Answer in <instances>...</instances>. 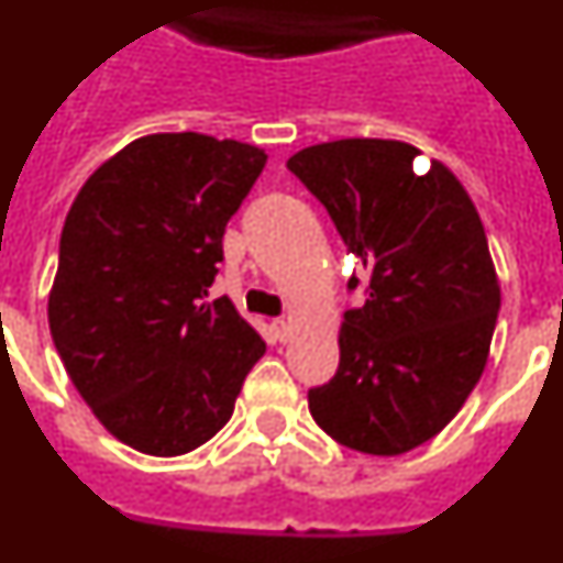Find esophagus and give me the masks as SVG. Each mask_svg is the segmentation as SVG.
<instances>
[{
  "label": "esophagus",
  "instance_id": "34e87169",
  "mask_svg": "<svg viewBox=\"0 0 563 563\" xmlns=\"http://www.w3.org/2000/svg\"><path fill=\"white\" fill-rule=\"evenodd\" d=\"M273 335H276V341H290V321H285V318H273Z\"/></svg>",
  "mask_w": 563,
  "mask_h": 563
}]
</instances>
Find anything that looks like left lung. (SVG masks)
Returning <instances> with one entry per match:
<instances>
[{
    "label": "left lung",
    "mask_w": 563,
    "mask_h": 563,
    "mask_svg": "<svg viewBox=\"0 0 563 563\" xmlns=\"http://www.w3.org/2000/svg\"><path fill=\"white\" fill-rule=\"evenodd\" d=\"M417 157L411 143L346 137L287 161L369 271L363 307L343 312L335 377L307 395L312 420L361 454H406L454 420L501 305L476 206L449 166L417 174Z\"/></svg>",
    "instance_id": "obj_1"
}]
</instances>
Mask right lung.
<instances>
[{
	"label": "right lung",
	"instance_id": "right-lung-1",
	"mask_svg": "<svg viewBox=\"0 0 563 563\" xmlns=\"http://www.w3.org/2000/svg\"><path fill=\"white\" fill-rule=\"evenodd\" d=\"M265 163L251 143L146 134L89 174L69 206L49 335L92 415L141 454L200 449L265 355L231 298L208 301L228 220Z\"/></svg>",
	"mask_w": 563,
	"mask_h": 563
}]
</instances>
